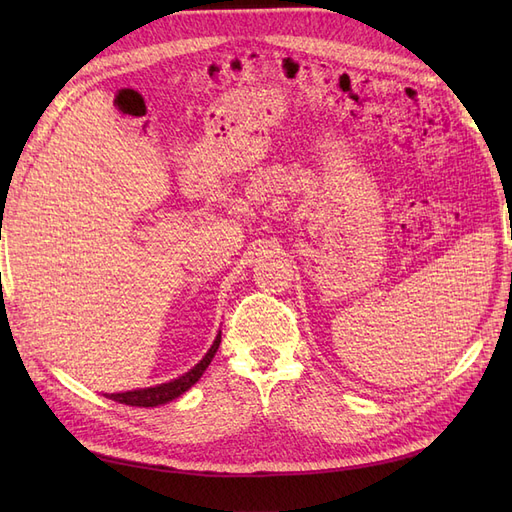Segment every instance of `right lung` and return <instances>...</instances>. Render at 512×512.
Returning <instances> with one entry per match:
<instances>
[{
	"label": "right lung",
	"mask_w": 512,
	"mask_h": 512,
	"mask_svg": "<svg viewBox=\"0 0 512 512\" xmlns=\"http://www.w3.org/2000/svg\"><path fill=\"white\" fill-rule=\"evenodd\" d=\"M220 342H222V333H218V337H215V342L209 348V352L203 356V361L196 363L188 371V374L179 376L177 380H170V382H164V384H158V386H149V389H136V391H126V393H111V395H106V397L117 401V404L138 406V408H153V406L168 404V401L177 399L179 395H183L185 391L190 389V386H194L200 380V376L205 374V369L213 361L215 352H218Z\"/></svg>",
	"instance_id": "add662e5"
}]
</instances>
